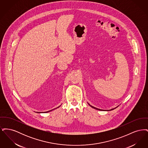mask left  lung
I'll return each mask as SVG.
<instances>
[{"label": "left lung", "instance_id": "obj_1", "mask_svg": "<svg viewBox=\"0 0 148 148\" xmlns=\"http://www.w3.org/2000/svg\"><path fill=\"white\" fill-rule=\"evenodd\" d=\"M88 104L89 106H90L92 108H94V109H97V110H101V111H109V110L110 111V110H114V109H115L116 108H117V107L118 106H116V108H113V109H110V110H102V109H98V108H95V107H94V106H91V105H90L89 103H88Z\"/></svg>", "mask_w": 148, "mask_h": 148}]
</instances>
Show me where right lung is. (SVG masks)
<instances>
[{
    "instance_id": "1",
    "label": "right lung",
    "mask_w": 148,
    "mask_h": 148,
    "mask_svg": "<svg viewBox=\"0 0 148 148\" xmlns=\"http://www.w3.org/2000/svg\"><path fill=\"white\" fill-rule=\"evenodd\" d=\"M60 106H58V107H57V108H55V109H52V110H49V111H48V112H45V113H48V112H51V111H52V110H54V109H57V108H58L59 107H60Z\"/></svg>"
}]
</instances>
